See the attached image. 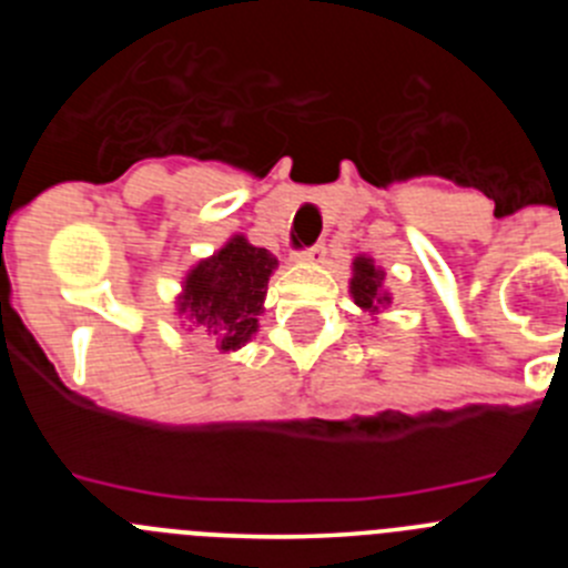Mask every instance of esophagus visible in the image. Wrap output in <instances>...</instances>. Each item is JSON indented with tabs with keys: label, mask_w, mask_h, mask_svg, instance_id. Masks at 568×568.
Here are the masks:
<instances>
[{
	"label": "esophagus",
	"mask_w": 568,
	"mask_h": 568,
	"mask_svg": "<svg viewBox=\"0 0 568 568\" xmlns=\"http://www.w3.org/2000/svg\"><path fill=\"white\" fill-rule=\"evenodd\" d=\"M327 255V247L324 244H313V247H304V250H295V261H321Z\"/></svg>",
	"instance_id": "1"
}]
</instances>
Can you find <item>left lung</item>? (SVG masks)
<instances>
[{
    "label": "left lung",
    "mask_w": 568,
    "mask_h": 568,
    "mask_svg": "<svg viewBox=\"0 0 568 568\" xmlns=\"http://www.w3.org/2000/svg\"><path fill=\"white\" fill-rule=\"evenodd\" d=\"M381 281L384 273L375 270V264L369 258H355L353 261V281H349V293H353L355 304L369 313H378L384 304H389V295L381 290Z\"/></svg>",
    "instance_id": "1"
}]
</instances>
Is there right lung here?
<instances>
[{"label":"right lung","mask_w":568,"mask_h":568,"mask_svg":"<svg viewBox=\"0 0 568 568\" xmlns=\"http://www.w3.org/2000/svg\"><path fill=\"white\" fill-rule=\"evenodd\" d=\"M273 270L275 258L267 250L235 235L213 258L190 270L179 310L199 324L222 353L239 349L258 329Z\"/></svg>","instance_id":"obj_1"}]
</instances>
